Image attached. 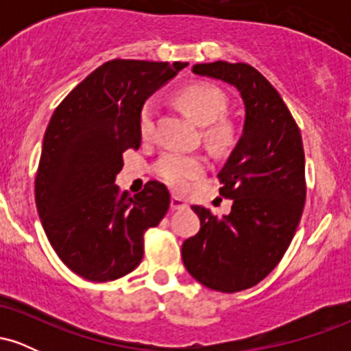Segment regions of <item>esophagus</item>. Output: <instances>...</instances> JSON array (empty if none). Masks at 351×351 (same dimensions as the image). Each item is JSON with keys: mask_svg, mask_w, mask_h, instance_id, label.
Wrapping results in <instances>:
<instances>
[{"mask_svg": "<svg viewBox=\"0 0 351 351\" xmlns=\"http://www.w3.org/2000/svg\"><path fill=\"white\" fill-rule=\"evenodd\" d=\"M188 203L184 199H181L180 196H173L171 198V203H170V208L173 209V211H176V209H183L186 208Z\"/></svg>", "mask_w": 351, "mask_h": 351, "instance_id": "34e87169", "label": "esophagus"}]
</instances>
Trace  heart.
Returning <instances> with one entry per match:
<instances>
[{
	"label": "heart",
	"mask_w": 351,
	"mask_h": 351,
	"mask_svg": "<svg viewBox=\"0 0 351 351\" xmlns=\"http://www.w3.org/2000/svg\"><path fill=\"white\" fill-rule=\"evenodd\" d=\"M176 100L201 125L216 122L228 108L226 97H224L223 92L215 86H209V84H189L176 94ZM155 117L156 110L153 102L145 104L138 115L140 134L143 138H148L155 132ZM206 135L213 143L224 145L231 140L232 128L231 125L221 122L208 128ZM204 167H206V163L201 156L170 152L165 153L156 162L155 171L170 186L183 189L189 181L198 178L204 171Z\"/></svg>",
	"instance_id": "b5f03b06"
}]
</instances>
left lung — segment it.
Returning <instances> with one entry per match:
<instances>
[{"mask_svg": "<svg viewBox=\"0 0 351 351\" xmlns=\"http://www.w3.org/2000/svg\"><path fill=\"white\" fill-rule=\"evenodd\" d=\"M193 72L234 86L244 100L243 135L217 173L228 216L191 206L201 221L183 243L186 271L213 291L251 289L280 263L304 213L305 156L300 130L272 84L244 62L196 64Z\"/></svg>", "mask_w": 351, "mask_h": 351, "instance_id": "8db88e82", "label": "left lung"}]
</instances>
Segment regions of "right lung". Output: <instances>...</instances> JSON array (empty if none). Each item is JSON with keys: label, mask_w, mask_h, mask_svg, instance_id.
I'll use <instances>...</instances> for the list:
<instances>
[{"label": "right lung", "mask_w": 351, "mask_h": 351, "mask_svg": "<svg viewBox=\"0 0 351 351\" xmlns=\"http://www.w3.org/2000/svg\"><path fill=\"white\" fill-rule=\"evenodd\" d=\"M188 62L114 59L88 74L59 104L44 134L34 181L47 239L72 272L92 282L127 276L142 263L143 234L170 208L165 184L130 196L115 176L123 152L138 150V115L156 88Z\"/></svg>", "instance_id": "right-lung-1"}]
</instances>
